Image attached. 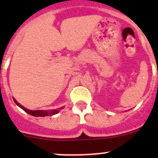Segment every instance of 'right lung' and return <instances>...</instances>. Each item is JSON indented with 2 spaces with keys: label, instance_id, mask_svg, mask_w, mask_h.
Returning a JSON list of instances; mask_svg holds the SVG:
<instances>
[{
  "label": "right lung",
  "instance_id": "right-lung-1",
  "mask_svg": "<svg viewBox=\"0 0 158 158\" xmlns=\"http://www.w3.org/2000/svg\"><path fill=\"white\" fill-rule=\"evenodd\" d=\"M14 101L19 106V107H21L22 109L24 111H26L27 113H28L29 115H33V116H42V117H44L46 115H55L59 111V110H51V111H44V110H37V111H31V110L27 109V108H25L23 107L21 104H19L17 101H16L15 99H14Z\"/></svg>",
  "mask_w": 158,
  "mask_h": 158
}]
</instances>
